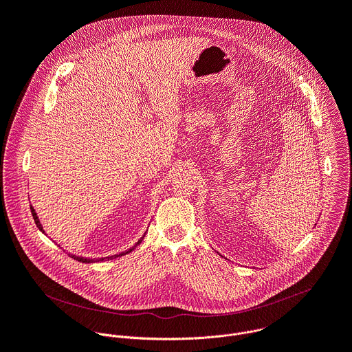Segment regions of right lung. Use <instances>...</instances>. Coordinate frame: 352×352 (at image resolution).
<instances>
[{"mask_svg": "<svg viewBox=\"0 0 352 352\" xmlns=\"http://www.w3.org/2000/svg\"><path fill=\"white\" fill-rule=\"evenodd\" d=\"M30 210H32V216H33V219H34V223H36V226L43 231V227H41V224H40V221H38V219H37V214H36V212H34V209L33 208H30ZM142 239H143V236L136 242V245H139L140 242H142ZM132 249H129V250H126V252H122V254H120V255H114V256H109V258H102V259H98V261H109V259H114V258H120V256H122V255H125V254H129ZM72 258L74 259H76V261H79V262H86V263H89V262H94V261H90V259H83V258H79V256H74L72 255ZM98 261H96V262H98Z\"/></svg>", "mask_w": 352, "mask_h": 352, "instance_id": "obj_1", "label": "right lung"}]
</instances>
